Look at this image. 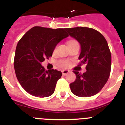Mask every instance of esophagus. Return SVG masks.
I'll list each match as a JSON object with an SVG mask.
<instances>
[{"label":"esophagus","instance_id":"esophagus-1","mask_svg":"<svg viewBox=\"0 0 125 125\" xmlns=\"http://www.w3.org/2000/svg\"><path fill=\"white\" fill-rule=\"evenodd\" d=\"M62 73L63 75L65 76V75H67V74H68V73H69V71H68V70H63L62 71Z\"/></svg>","mask_w":125,"mask_h":125}]
</instances>
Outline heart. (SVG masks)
<instances>
[{"mask_svg":"<svg viewBox=\"0 0 125 125\" xmlns=\"http://www.w3.org/2000/svg\"><path fill=\"white\" fill-rule=\"evenodd\" d=\"M75 42H77L76 40H69V41H68L67 43H68V45H70L71 43H74ZM58 64L62 67H67L69 66L70 62L67 60H61L60 61Z\"/></svg>","mask_w":125,"mask_h":125,"instance_id":"obj_1","label":"heart"}]
</instances>
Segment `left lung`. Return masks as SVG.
Listing matches in <instances>:
<instances>
[{"label": "left lung", "mask_w": 125, "mask_h": 125, "mask_svg": "<svg viewBox=\"0 0 125 125\" xmlns=\"http://www.w3.org/2000/svg\"><path fill=\"white\" fill-rule=\"evenodd\" d=\"M81 46L80 65H86V72L73 71L76 80L70 83L71 91L78 97L96 95L106 84L111 71L110 50L104 37L97 30L87 27L66 28Z\"/></svg>", "instance_id": "1"}]
</instances>
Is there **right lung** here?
Returning <instances> with one entry per match:
<instances>
[{"label":"right lung","mask_w":125,"mask_h":125,"mask_svg":"<svg viewBox=\"0 0 125 125\" xmlns=\"http://www.w3.org/2000/svg\"><path fill=\"white\" fill-rule=\"evenodd\" d=\"M65 28L34 26L19 41L15 54V71L22 88L29 94L47 97L54 92L62 73L56 69L45 71L42 62L52 56L55 47L68 37Z\"/></svg>","instance_id":"1"}]
</instances>
